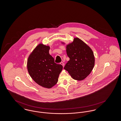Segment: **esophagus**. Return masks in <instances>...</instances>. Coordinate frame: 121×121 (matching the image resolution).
<instances>
[{"label":"esophagus","instance_id":"34e87169","mask_svg":"<svg viewBox=\"0 0 121 121\" xmlns=\"http://www.w3.org/2000/svg\"><path fill=\"white\" fill-rule=\"evenodd\" d=\"M60 64L63 66V67H64V63H63V62H61L60 63Z\"/></svg>","mask_w":121,"mask_h":121}]
</instances>
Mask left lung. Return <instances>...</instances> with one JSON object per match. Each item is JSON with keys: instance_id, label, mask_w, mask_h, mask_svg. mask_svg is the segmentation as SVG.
Instances as JSON below:
<instances>
[{"instance_id": "left-lung-1", "label": "left lung", "mask_w": 121, "mask_h": 121, "mask_svg": "<svg viewBox=\"0 0 121 121\" xmlns=\"http://www.w3.org/2000/svg\"><path fill=\"white\" fill-rule=\"evenodd\" d=\"M66 52L70 58L64 69L68 71L72 78L82 80L92 72L95 58L92 50L79 39L76 38L67 45Z\"/></svg>"}]
</instances>
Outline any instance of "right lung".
I'll return each mask as SVG.
<instances>
[{
	"instance_id": "obj_1",
	"label": "right lung",
	"mask_w": 121,
	"mask_h": 121,
	"mask_svg": "<svg viewBox=\"0 0 121 121\" xmlns=\"http://www.w3.org/2000/svg\"><path fill=\"white\" fill-rule=\"evenodd\" d=\"M49 46L39 44L29 55L27 61L29 74L41 86L51 88L58 82L59 75L63 69L61 64L54 62L49 53Z\"/></svg>"
}]
</instances>
